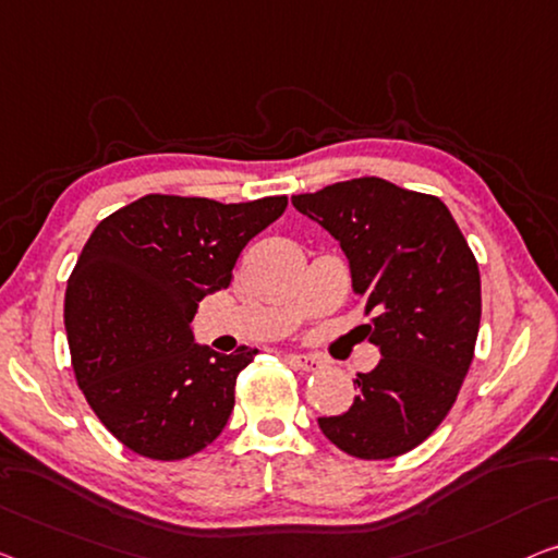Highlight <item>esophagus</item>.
<instances>
[{
  "label": "esophagus",
  "mask_w": 558,
  "mask_h": 558,
  "mask_svg": "<svg viewBox=\"0 0 558 558\" xmlns=\"http://www.w3.org/2000/svg\"><path fill=\"white\" fill-rule=\"evenodd\" d=\"M286 361L293 365V368L305 371V373H315L323 365V361L315 359V355H298V353H290Z\"/></svg>",
  "instance_id": "34e87169"
}]
</instances>
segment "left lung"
<instances>
[{
  "label": "left lung",
  "mask_w": 558,
  "mask_h": 558,
  "mask_svg": "<svg viewBox=\"0 0 558 558\" xmlns=\"http://www.w3.org/2000/svg\"><path fill=\"white\" fill-rule=\"evenodd\" d=\"M351 263L353 293L373 315L365 336L380 363L359 373L343 415L318 418L330 444L363 461L421 446L446 418L476 351L481 276L463 232L436 195L380 178L293 195Z\"/></svg>",
  "instance_id": "left-lung-1"
}]
</instances>
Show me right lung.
<instances>
[{"label":"right lung","instance_id":"add662e5","mask_svg":"<svg viewBox=\"0 0 558 558\" xmlns=\"http://www.w3.org/2000/svg\"><path fill=\"white\" fill-rule=\"evenodd\" d=\"M286 207V195L232 205L145 195L89 235L64 290L66 340L89 409L130 451L182 461L222 434L257 348H199L190 323Z\"/></svg>","mask_w":558,"mask_h":558}]
</instances>
